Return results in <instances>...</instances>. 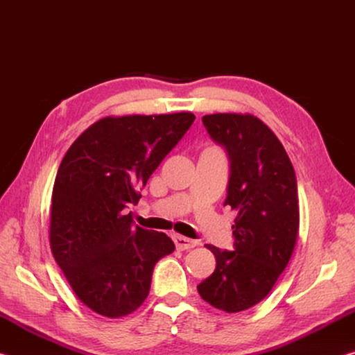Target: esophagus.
Masks as SVG:
<instances>
[{"label": "esophagus", "instance_id": "obj_1", "mask_svg": "<svg viewBox=\"0 0 355 355\" xmlns=\"http://www.w3.org/2000/svg\"><path fill=\"white\" fill-rule=\"evenodd\" d=\"M173 241H175V245H177V249L178 250H188V249H192V248H196L197 243L196 239H191V238H186V236H180V235H177L175 238H173Z\"/></svg>", "mask_w": 355, "mask_h": 355}]
</instances>
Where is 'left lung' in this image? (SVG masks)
Masks as SVG:
<instances>
[{
    "label": "left lung",
    "instance_id": "left-lung-1",
    "mask_svg": "<svg viewBox=\"0 0 355 355\" xmlns=\"http://www.w3.org/2000/svg\"><path fill=\"white\" fill-rule=\"evenodd\" d=\"M202 122L230 158L224 205L236 218L235 250L207 244L216 269L197 290L214 309L238 313L268 296L293 255L299 233L296 173L277 136L252 114H208Z\"/></svg>",
    "mask_w": 355,
    "mask_h": 355
}]
</instances>
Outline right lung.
<instances>
[{
	"instance_id": "right-lung-1",
	"label": "right lung",
	"mask_w": 355,
	"mask_h": 355,
	"mask_svg": "<svg viewBox=\"0 0 355 355\" xmlns=\"http://www.w3.org/2000/svg\"><path fill=\"white\" fill-rule=\"evenodd\" d=\"M192 112L105 117L71 144L53 186L50 248L78 299L120 318L147 299L155 264L175 244L133 225L127 207L194 122Z\"/></svg>"
}]
</instances>
